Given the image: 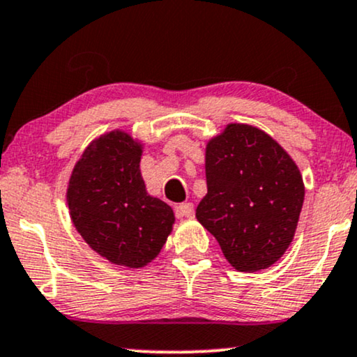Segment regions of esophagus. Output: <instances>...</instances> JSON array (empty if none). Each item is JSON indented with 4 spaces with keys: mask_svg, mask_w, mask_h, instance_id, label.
<instances>
[{
    "mask_svg": "<svg viewBox=\"0 0 357 357\" xmlns=\"http://www.w3.org/2000/svg\"><path fill=\"white\" fill-rule=\"evenodd\" d=\"M176 213H178L179 218H192L195 216V206L191 203H181L176 208Z\"/></svg>",
    "mask_w": 357,
    "mask_h": 357,
    "instance_id": "esophagus-1",
    "label": "esophagus"
}]
</instances>
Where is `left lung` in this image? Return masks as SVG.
<instances>
[{"label":"left lung","mask_w":357,"mask_h":357,"mask_svg":"<svg viewBox=\"0 0 357 357\" xmlns=\"http://www.w3.org/2000/svg\"><path fill=\"white\" fill-rule=\"evenodd\" d=\"M206 183L196 218L229 264L255 273L276 263L293 241L304 201L289 154L264 131L231 123L206 146Z\"/></svg>","instance_id":"left-lung-1"}]
</instances>
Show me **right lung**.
<instances>
[{
	"label": "right lung",
	"mask_w": 357,
	"mask_h": 357,
	"mask_svg": "<svg viewBox=\"0 0 357 357\" xmlns=\"http://www.w3.org/2000/svg\"><path fill=\"white\" fill-rule=\"evenodd\" d=\"M143 146L124 131H111L84 149L68 184L73 225L109 263L143 268L160 255L174 213L148 195L139 161Z\"/></svg>",
	"instance_id": "obj_1"
}]
</instances>
